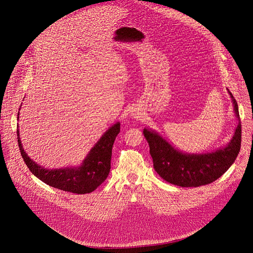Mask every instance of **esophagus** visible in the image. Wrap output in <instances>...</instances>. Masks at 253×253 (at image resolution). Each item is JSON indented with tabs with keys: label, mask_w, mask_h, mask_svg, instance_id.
I'll return each instance as SVG.
<instances>
[{
	"label": "esophagus",
	"mask_w": 253,
	"mask_h": 253,
	"mask_svg": "<svg viewBox=\"0 0 253 253\" xmlns=\"http://www.w3.org/2000/svg\"><path fill=\"white\" fill-rule=\"evenodd\" d=\"M131 116H132V118H140V116H141V113H140V111L139 110H133L132 111V113H131Z\"/></svg>",
	"instance_id": "1"
}]
</instances>
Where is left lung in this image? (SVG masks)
<instances>
[{
  "instance_id": "left-lung-1",
  "label": "left lung",
  "mask_w": 253,
  "mask_h": 253,
  "mask_svg": "<svg viewBox=\"0 0 253 253\" xmlns=\"http://www.w3.org/2000/svg\"><path fill=\"white\" fill-rule=\"evenodd\" d=\"M238 119V126L227 147L207 154H185L166 141L157 132L143 129L150 145L154 168L166 181L185 188H196L215 181L235 162L241 148V121L238 104L229 91Z\"/></svg>"
}]
</instances>
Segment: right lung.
Segmentation results:
<instances>
[{"label":"right lung","mask_w":253,"mask_h":253,"mask_svg":"<svg viewBox=\"0 0 253 253\" xmlns=\"http://www.w3.org/2000/svg\"><path fill=\"white\" fill-rule=\"evenodd\" d=\"M19 115V113H18ZM18 120V119H17ZM120 133V123L113 125L91 149L82 165L60 169H46L35 163L24 152L17 129L18 147L22 159L32 173L50 187L74 194H87L97 189L111 170L112 149Z\"/></svg>","instance_id":"1"}]
</instances>
